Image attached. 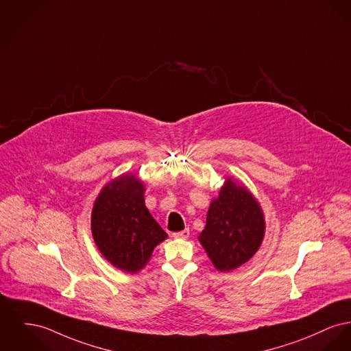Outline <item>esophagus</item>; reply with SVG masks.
Listing matches in <instances>:
<instances>
[{
	"mask_svg": "<svg viewBox=\"0 0 351 351\" xmlns=\"http://www.w3.org/2000/svg\"><path fill=\"white\" fill-rule=\"evenodd\" d=\"M172 236L176 237V239H186V237L189 236V229L186 228V229H183V230H180V232H175Z\"/></svg>",
	"mask_w": 351,
	"mask_h": 351,
	"instance_id": "1",
	"label": "esophagus"
}]
</instances>
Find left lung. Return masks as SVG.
<instances>
[{
  "mask_svg": "<svg viewBox=\"0 0 351 351\" xmlns=\"http://www.w3.org/2000/svg\"><path fill=\"white\" fill-rule=\"evenodd\" d=\"M263 210L245 186L228 179L208 209L199 240L216 269L239 268L257 252L264 239Z\"/></svg>",
  "mask_w": 351,
  "mask_h": 351,
  "instance_id": "obj_1",
  "label": "left lung"
}]
</instances>
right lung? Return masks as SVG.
Masks as SVG:
<instances>
[{
	"instance_id": "1",
	"label": "right lung",
	"mask_w": 351,
	"mask_h": 351,
	"mask_svg": "<svg viewBox=\"0 0 351 351\" xmlns=\"http://www.w3.org/2000/svg\"><path fill=\"white\" fill-rule=\"evenodd\" d=\"M145 186L134 175L108 183L91 215V232L104 258L114 267L135 273L148 263L154 247L167 233L145 206Z\"/></svg>"
}]
</instances>
